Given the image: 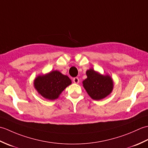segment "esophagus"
<instances>
[{
    "mask_svg": "<svg viewBox=\"0 0 148 148\" xmlns=\"http://www.w3.org/2000/svg\"><path fill=\"white\" fill-rule=\"evenodd\" d=\"M73 82L76 84L79 83V79H78V77H74L73 79Z\"/></svg>",
    "mask_w": 148,
    "mask_h": 148,
    "instance_id": "obj_1",
    "label": "esophagus"
}]
</instances>
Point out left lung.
Masks as SVG:
<instances>
[{
    "label": "left lung",
    "instance_id": "1",
    "mask_svg": "<svg viewBox=\"0 0 148 148\" xmlns=\"http://www.w3.org/2000/svg\"><path fill=\"white\" fill-rule=\"evenodd\" d=\"M86 74L87 78L83 81V86L92 99L102 100L111 93L114 82L109 75L101 74L93 69L87 70Z\"/></svg>",
    "mask_w": 148,
    "mask_h": 148
}]
</instances>
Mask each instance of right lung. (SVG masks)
<instances>
[{"mask_svg": "<svg viewBox=\"0 0 148 148\" xmlns=\"http://www.w3.org/2000/svg\"><path fill=\"white\" fill-rule=\"evenodd\" d=\"M72 81L66 75L58 71L39 75L34 80V86L39 95L49 100L57 99Z\"/></svg>", "mask_w": 148, "mask_h": 148, "instance_id": "add662e5", "label": "right lung"}]
</instances>
